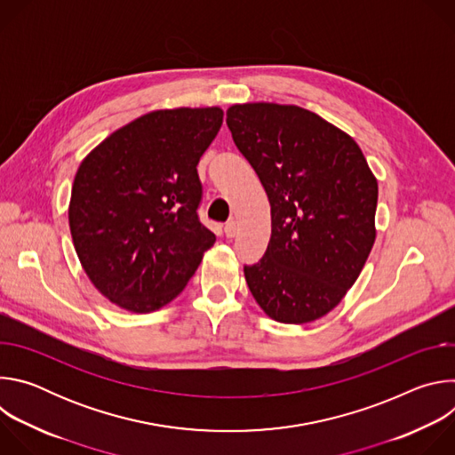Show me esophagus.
Returning a JSON list of instances; mask_svg holds the SVG:
<instances>
[{
	"label": "esophagus",
	"instance_id": "esophagus-1",
	"mask_svg": "<svg viewBox=\"0 0 455 455\" xmlns=\"http://www.w3.org/2000/svg\"><path fill=\"white\" fill-rule=\"evenodd\" d=\"M237 234V225H235V221H228L227 225H225V235L227 237H234Z\"/></svg>",
	"mask_w": 455,
	"mask_h": 455
}]
</instances>
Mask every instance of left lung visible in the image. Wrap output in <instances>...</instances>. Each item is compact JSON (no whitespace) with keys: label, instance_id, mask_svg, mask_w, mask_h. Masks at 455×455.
Masks as SVG:
<instances>
[{"label":"left lung","instance_id":"obj_1","mask_svg":"<svg viewBox=\"0 0 455 455\" xmlns=\"http://www.w3.org/2000/svg\"><path fill=\"white\" fill-rule=\"evenodd\" d=\"M227 125L261 180L272 237L246 284L268 316L306 323L330 313L374 244L378 183L358 144L299 106L235 104Z\"/></svg>","mask_w":455,"mask_h":455}]
</instances>
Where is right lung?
Masks as SVG:
<instances>
[{
  "instance_id": "right-lung-1",
  "label": "right lung",
  "mask_w": 455,
  "mask_h": 455,
  "mask_svg": "<svg viewBox=\"0 0 455 455\" xmlns=\"http://www.w3.org/2000/svg\"><path fill=\"white\" fill-rule=\"evenodd\" d=\"M223 124L220 108L151 111L116 129L81 164L70 230L95 288L137 313L171 302L216 235L200 221L196 165Z\"/></svg>"
}]
</instances>
